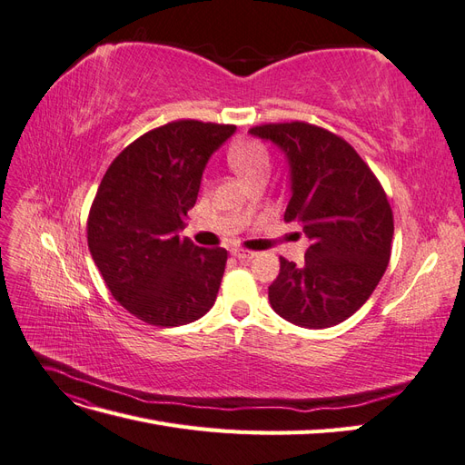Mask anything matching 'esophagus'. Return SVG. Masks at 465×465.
<instances>
[{
	"label": "esophagus",
	"instance_id": "34e87169",
	"mask_svg": "<svg viewBox=\"0 0 465 465\" xmlns=\"http://www.w3.org/2000/svg\"><path fill=\"white\" fill-rule=\"evenodd\" d=\"M231 254L236 258V260H252L256 256V252H250V250H232Z\"/></svg>",
	"mask_w": 465,
	"mask_h": 465
}]
</instances>
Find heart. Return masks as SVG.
<instances>
[{"label":"heart","mask_w":465,"mask_h":465,"mask_svg":"<svg viewBox=\"0 0 465 465\" xmlns=\"http://www.w3.org/2000/svg\"><path fill=\"white\" fill-rule=\"evenodd\" d=\"M229 163L244 180L260 174H270L272 157L267 147L258 139H244L229 149Z\"/></svg>","instance_id":"b5f03b06"}]
</instances>
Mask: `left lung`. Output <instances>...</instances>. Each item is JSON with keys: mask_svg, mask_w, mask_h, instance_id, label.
Instances as JSON below:
<instances>
[{"mask_svg": "<svg viewBox=\"0 0 465 465\" xmlns=\"http://www.w3.org/2000/svg\"><path fill=\"white\" fill-rule=\"evenodd\" d=\"M250 134L285 153V221L301 224L311 241L302 265L279 258L272 308L294 326L331 328L369 301L386 272L393 236L386 192L345 139L318 125L263 124Z\"/></svg>", "mask_w": 465, "mask_h": 465, "instance_id": "obj_1", "label": "left lung"}]
</instances>
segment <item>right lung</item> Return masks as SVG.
I'll return each instance as SVG.
<instances>
[{"instance_id": "1", "label": "right lung", "mask_w": 465, "mask_h": 465, "mask_svg": "<svg viewBox=\"0 0 465 465\" xmlns=\"http://www.w3.org/2000/svg\"><path fill=\"white\" fill-rule=\"evenodd\" d=\"M234 125L178 120L143 134L112 161L89 211L91 256L108 291L151 326H184L215 304L224 248L180 238L202 174Z\"/></svg>"}]
</instances>
